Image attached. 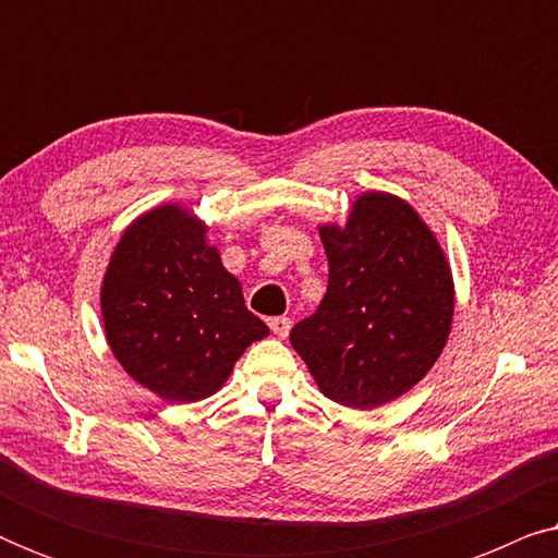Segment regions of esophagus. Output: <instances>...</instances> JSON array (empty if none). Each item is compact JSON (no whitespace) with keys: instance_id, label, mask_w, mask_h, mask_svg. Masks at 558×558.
Wrapping results in <instances>:
<instances>
[{"instance_id":"obj_1","label":"esophagus","mask_w":558,"mask_h":558,"mask_svg":"<svg viewBox=\"0 0 558 558\" xmlns=\"http://www.w3.org/2000/svg\"><path fill=\"white\" fill-rule=\"evenodd\" d=\"M269 327H271V332L277 335V338L284 340L287 335H289V330H292V319H289V317H271L269 319Z\"/></svg>"}]
</instances>
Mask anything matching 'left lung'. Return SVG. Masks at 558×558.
Returning <instances> with one entry per match:
<instances>
[{
  "label": "left lung",
  "mask_w": 558,
  "mask_h": 558,
  "mask_svg": "<svg viewBox=\"0 0 558 558\" xmlns=\"http://www.w3.org/2000/svg\"><path fill=\"white\" fill-rule=\"evenodd\" d=\"M330 279L317 312L289 332L327 399L378 409L411 391L447 345L452 269L407 201L357 195L345 226H319Z\"/></svg>",
  "instance_id": "left-lung-1"
}]
</instances>
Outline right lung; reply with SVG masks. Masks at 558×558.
Returning a JSON list of instances; mask_svg holds the SVG:
<instances>
[{
  "label": "right lung",
  "mask_w": 558,
  "mask_h": 558,
  "mask_svg": "<svg viewBox=\"0 0 558 558\" xmlns=\"http://www.w3.org/2000/svg\"><path fill=\"white\" fill-rule=\"evenodd\" d=\"M101 317L121 368L170 403L208 399L251 342L269 335L205 220L178 203L142 213L121 233L104 274Z\"/></svg>",
  "instance_id": "right-lung-1"
}]
</instances>
